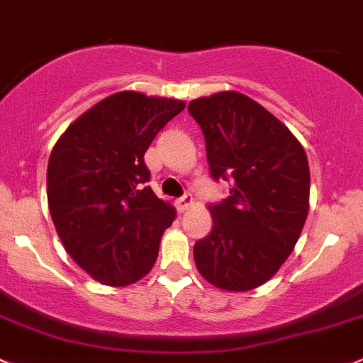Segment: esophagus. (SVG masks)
<instances>
[{"mask_svg":"<svg viewBox=\"0 0 363 363\" xmlns=\"http://www.w3.org/2000/svg\"><path fill=\"white\" fill-rule=\"evenodd\" d=\"M192 204H194V197L190 196V194H185V196L180 197V199L177 201V206L180 211H186V209L192 206Z\"/></svg>","mask_w":363,"mask_h":363,"instance_id":"esophagus-1","label":"esophagus"}]
</instances>
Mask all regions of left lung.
Here are the masks:
<instances>
[{
  "label": "left lung",
  "instance_id": "obj_1",
  "mask_svg": "<svg viewBox=\"0 0 363 363\" xmlns=\"http://www.w3.org/2000/svg\"><path fill=\"white\" fill-rule=\"evenodd\" d=\"M211 177L233 183L208 206L213 229L194 246L197 271L227 292L264 285L292 253L309 211L304 148L262 104L236 91L194 99Z\"/></svg>",
  "mask_w": 363,
  "mask_h": 363
}]
</instances>
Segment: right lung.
<instances>
[{
	"label": "right lung",
	"instance_id": "obj_1",
	"mask_svg": "<svg viewBox=\"0 0 363 363\" xmlns=\"http://www.w3.org/2000/svg\"><path fill=\"white\" fill-rule=\"evenodd\" d=\"M185 101L136 91L111 94L77 118L52 148L47 197L66 252L108 286L154 267L177 209L150 186L145 152Z\"/></svg>",
	"mask_w": 363,
	"mask_h": 363
}]
</instances>
